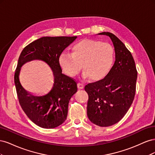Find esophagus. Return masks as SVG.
Returning a JSON list of instances; mask_svg holds the SVG:
<instances>
[{
    "label": "esophagus",
    "instance_id": "obj_1",
    "mask_svg": "<svg viewBox=\"0 0 155 155\" xmlns=\"http://www.w3.org/2000/svg\"><path fill=\"white\" fill-rule=\"evenodd\" d=\"M78 88L79 89H83L84 88V85L81 83H78Z\"/></svg>",
    "mask_w": 155,
    "mask_h": 155
}]
</instances>
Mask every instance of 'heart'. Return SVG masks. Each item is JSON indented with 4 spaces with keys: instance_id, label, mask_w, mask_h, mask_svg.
Returning <instances> with one entry per match:
<instances>
[{
    "instance_id": "heart-1",
    "label": "heart",
    "mask_w": 155,
    "mask_h": 155,
    "mask_svg": "<svg viewBox=\"0 0 155 155\" xmlns=\"http://www.w3.org/2000/svg\"><path fill=\"white\" fill-rule=\"evenodd\" d=\"M115 61V51L112 46L99 40L85 39L75 43L71 54L63 52L58 62L61 68L70 77H74L83 70L84 78H91L100 81L107 76Z\"/></svg>"
}]
</instances>
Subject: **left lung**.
<instances>
[{"instance_id": "1", "label": "left lung", "mask_w": 155, "mask_h": 155, "mask_svg": "<svg viewBox=\"0 0 155 155\" xmlns=\"http://www.w3.org/2000/svg\"><path fill=\"white\" fill-rule=\"evenodd\" d=\"M98 34L110 37L116 59L107 77L85 87L88 95L87 116L93 124L109 127L122 119L133 104L137 70L132 54L118 37L110 32Z\"/></svg>"}]
</instances>
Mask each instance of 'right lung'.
Wrapping results in <instances>:
<instances>
[{
  "label": "right lung",
  "instance_id": "1",
  "mask_svg": "<svg viewBox=\"0 0 155 155\" xmlns=\"http://www.w3.org/2000/svg\"><path fill=\"white\" fill-rule=\"evenodd\" d=\"M76 38V36L41 37L26 46L18 58L14 76L18 101L27 116L42 128L57 127L67 119L68 103L78 91L77 83L72 78L62 74L58 59ZM34 59L43 60L53 72V87L44 96L31 95L22 87L19 81L21 67Z\"/></svg>",
  "mask_w": 155,
  "mask_h": 155
}]
</instances>
